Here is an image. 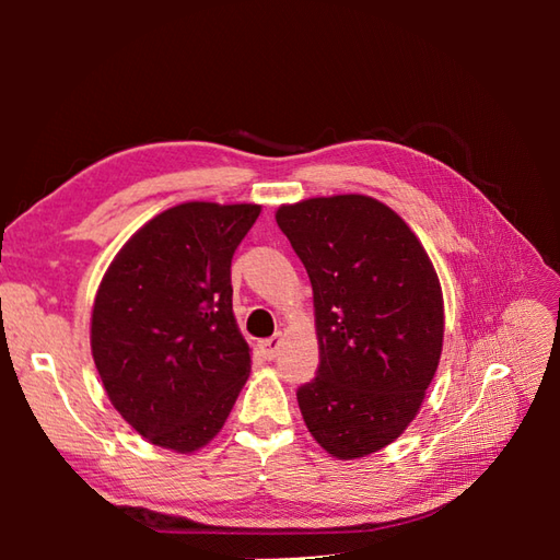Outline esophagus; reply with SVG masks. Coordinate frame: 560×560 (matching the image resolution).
I'll return each mask as SVG.
<instances>
[{
  "instance_id": "1",
  "label": "esophagus",
  "mask_w": 560,
  "mask_h": 560,
  "mask_svg": "<svg viewBox=\"0 0 560 560\" xmlns=\"http://www.w3.org/2000/svg\"><path fill=\"white\" fill-rule=\"evenodd\" d=\"M281 343H283V335H281V331H277V335L259 343L261 355H265V359H269V361H273V359H277L279 349H281Z\"/></svg>"
}]
</instances>
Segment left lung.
<instances>
[{
	"label": "left lung",
	"instance_id": "left-lung-1",
	"mask_svg": "<svg viewBox=\"0 0 560 560\" xmlns=\"http://www.w3.org/2000/svg\"><path fill=\"white\" fill-rule=\"evenodd\" d=\"M277 223L313 283L317 375L295 392L331 457L383 450L407 428L443 351V291L419 237L365 195L279 207Z\"/></svg>",
	"mask_w": 560,
	"mask_h": 560
}]
</instances>
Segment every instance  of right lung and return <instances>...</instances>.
<instances>
[{
	"mask_svg": "<svg viewBox=\"0 0 560 560\" xmlns=\"http://www.w3.org/2000/svg\"><path fill=\"white\" fill-rule=\"evenodd\" d=\"M257 205L187 201L153 217L105 271L91 351L113 407L139 435L195 452L217 435L249 375L231 259Z\"/></svg>",
	"mask_w": 560,
	"mask_h": 560,
	"instance_id": "1",
	"label": "right lung"
}]
</instances>
